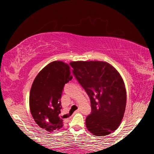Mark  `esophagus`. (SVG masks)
<instances>
[{"instance_id":"34e87169","label":"esophagus","mask_w":154,"mask_h":154,"mask_svg":"<svg viewBox=\"0 0 154 154\" xmlns=\"http://www.w3.org/2000/svg\"><path fill=\"white\" fill-rule=\"evenodd\" d=\"M79 112H80V109H77V110H76L75 111V113H79Z\"/></svg>"}]
</instances>
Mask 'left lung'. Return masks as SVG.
Instances as JSON below:
<instances>
[{
  "label": "left lung",
  "instance_id": "left-lung-1",
  "mask_svg": "<svg viewBox=\"0 0 154 154\" xmlns=\"http://www.w3.org/2000/svg\"><path fill=\"white\" fill-rule=\"evenodd\" d=\"M72 74L90 97L92 111L85 119L88 130L105 136L118 128L124 117L126 92L115 68L103 61L71 62Z\"/></svg>",
  "mask_w": 154,
  "mask_h": 154
}]
</instances>
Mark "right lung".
<instances>
[{"label":"right lung","instance_id":"add662e5","mask_svg":"<svg viewBox=\"0 0 154 154\" xmlns=\"http://www.w3.org/2000/svg\"><path fill=\"white\" fill-rule=\"evenodd\" d=\"M72 78L69 65L54 61L43 68L34 80L29 98L30 112L36 123L47 131L63 126V118L60 116V99L65 83Z\"/></svg>","mask_w":154,"mask_h":154}]
</instances>
